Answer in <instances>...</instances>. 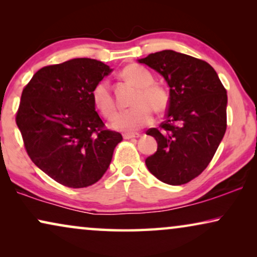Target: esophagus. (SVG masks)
Masks as SVG:
<instances>
[{
  "instance_id": "1",
  "label": "esophagus",
  "mask_w": 257,
  "mask_h": 257,
  "mask_svg": "<svg viewBox=\"0 0 257 257\" xmlns=\"http://www.w3.org/2000/svg\"><path fill=\"white\" fill-rule=\"evenodd\" d=\"M122 137H124V139H133V138H138L139 135L138 133H125Z\"/></svg>"
}]
</instances>
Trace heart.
<instances>
[{
    "instance_id": "obj_1",
    "label": "heart",
    "mask_w": 257,
    "mask_h": 257,
    "mask_svg": "<svg viewBox=\"0 0 257 257\" xmlns=\"http://www.w3.org/2000/svg\"><path fill=\"white\" fill-rule=\"evenodd\" d=\"M126 80L140 87L135 100L136 107L122 111L113 120V127L122 132H136L153 122V111L161 113L170 104V94L163 86L154 84V76L145 66L132 64L121 71ZM92 100L103 117L112 119L117 112L110 82L100 79L93 86Z\"/></svg>"
}]
</instances>
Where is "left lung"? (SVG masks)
Wrapping results in <instances>:
<instances>
[{"instance_id":"8db88e82","label":"left lung","mask_w":257,"mask_h":257,"mask_svg":"<svg viewBox=\"0 0 257 257\" xmlns=\"http://www.w3.org/2000/svg\"><path fill=\"white\" fill-rule=\"evenodd\" d=\"M139 63L161 73L170 86L166 119L146 132L158 149L145 164L165 184H187L206 170L223 138L227 91L215 70L192 56L164 50Z\"/></svg>"}]
</instances>
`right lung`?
<instances>
[{
  "instance_id": "1",
  "label": "right lung",
  "mask_w": 257,
  "mask_h": 257,
  "mask_svg": "<svg viewBox=\"0 0 257 257\" xmlns=\"http://www.w3.org/2000/svg\"><path fill=\"white\" fill-rule=\"evenodd\" d=\"M112 70L75 58L44 66L24 86L16 124L36 166L58 184L84 188L103 177L122 140L96 112L93 86Z\"/></svg>"
}]
</instances>
